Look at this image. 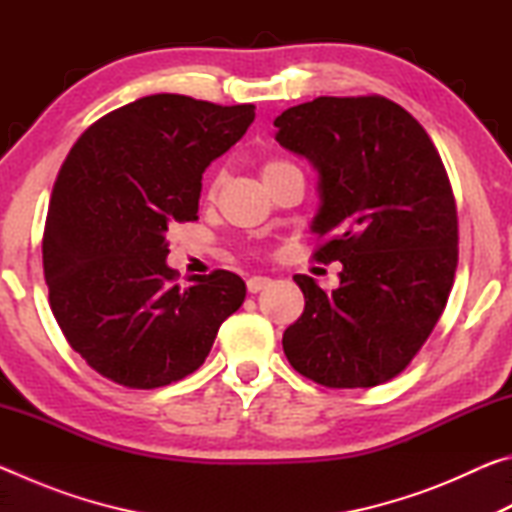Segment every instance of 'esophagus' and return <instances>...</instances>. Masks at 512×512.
<instances>
[{
    "label": "esophagus",
    "instance_id": "34e87169",
    "mask_svg": "<svg viewBox=\"0 0 512 512\" xmlns=\"http://www.w3.org/2000/svg\"><path fill=\"white\" fill-rule=\"evenodd\" d=\"M268 284H271V277H266V275H250L246 280V287H248L250 293L262 291V289L268 287Z\"/></svg>",
    "mask_w": 512,
    "mask_h": 512
}]
</instances>
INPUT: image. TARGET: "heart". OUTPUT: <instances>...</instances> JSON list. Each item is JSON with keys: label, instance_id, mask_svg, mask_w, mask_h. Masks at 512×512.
I'll return each instance as SVG.
<instances>
[{"label": "heart", "instance_id": "1", "mask_svg": "<svg viewBox=\"0 0 512 512\" xmlns=\"http://www.w3.org/2000/svg\"><path fill=\"white\" fill-rule=\"evenodd\" d=\"M289 171H300V169L296 167V164L289 162V160H284V158H268V160L262 162V178H264L266 185L273 183L275 178H280V176H284V173H289ZM216 187H219V180H214V183H212L210 194L216 192Z\"/></svg>", "mask_w": 512, "mask_h": 512}]
</instances>
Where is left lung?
I'll list each match as a JSON object with an SVG mask.
<instances>
[{"label":"left lung","instance_id":"1","mask_svg":"<svg viewBox=\"0 0 512 512\" xmlns=\"http://www.w3.org/2000/svg\"><path fill=\"white\" fill-rule=\"evenodd\" d=\"M282 149L318 173L311 232L339 287L293 275L305 311L282 348L300 375L370 388L409 366L447 305L458 262L456 203L424 128L384 97H318L275 119Z\"/></svg>","mask_w":512,"mask_h":512}]
</instances>
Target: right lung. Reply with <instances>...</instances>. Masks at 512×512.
Returning <instances> with one entry per match:
<instances>
[{
    "label": "right lung",
    "mask_w": 512,
    "mask_h": 512,
    "mask_svg": "<svg viewBox=\"0 0 512 512\" xmlns=\"http://www.w3.org/2000/svg\"><path fill=\"white\" fill-rule=\"evenodd\" d=\"M255 106L151 94L108 112L72 146L51 192L42 264L69 345L128 388H158L203 366L246 284L230 271L167 264L169 225L196 221L205 169L235 146Z\"/></svg>",
    "instance_id": "right-lung-1"
}]
</instances>
